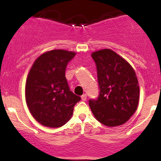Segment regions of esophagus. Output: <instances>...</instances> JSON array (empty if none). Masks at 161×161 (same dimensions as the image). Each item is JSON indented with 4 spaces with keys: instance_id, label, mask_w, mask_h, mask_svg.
Masks as SVG:
<instances>
[{
    "instance_id": "esophagus-1",
    "label": "esophagus",
    "mask_w": 161,
    "mask_h": 161,
    "mask_svg": "<svg viewBox=\"0 0 161 161\" xmlns=\"http://www.w3.org/2000/svg\"><path fill=\"white\" fill-rule=\"evenodd\" d=\"M81 98H82V101H86V100L87 99V95H86V94H84V95H82V96H81Z\"/></svg>"
}]
</instances>
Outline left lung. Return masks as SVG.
<instances>
[{"mask_svg": "<svg viewBox=\"0 0 161 161\" xmlns=\"http://www.w3.org/2000/svg\"><path fill=\"white\" fill-rule=\"evenodd\" d=\"M96 64L99 95L89 100L95 117L107 126L123 125L136 112L139 101V86L133 68L110 49L92 53Z\"/></svg>", "mask_w": 161, "mask_h": 161, "instance_id": "left-lung-1", "label": "left lung"}]
</instances>
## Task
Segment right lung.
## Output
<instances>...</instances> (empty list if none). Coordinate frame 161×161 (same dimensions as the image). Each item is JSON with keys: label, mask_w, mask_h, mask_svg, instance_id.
I'll list each match as a JSON object with an SVG mask.
<instances>
[{"label": "right lung", "mask_w": 161, "mask_h": 161, "mask_svg": "<svg viewBox=\"0 0 161 161\" xmlns=\"http://www.w3.org/2000/svg\"><path fill=\"white\" fill-rule=\"evenodd\" d=\"M75 53L52 50L34 62L25 82V101L29 111L45 126L57 128L71 118L81 100L70 91L65 77L66 66Z\"/></svg>", "instance_id": "add662e5"}]
</instances>
